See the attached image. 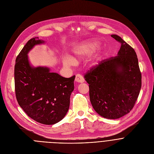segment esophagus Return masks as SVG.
<instances>
[{"label":"esophagus","instance_id":"1","mask_svg":"<svg viewBox=\"0 0 154 154\" xmlns=\"http://www.w3.org/2000/svg\"><path fill=\"white\" fill-rule=\"evenodd\" d=\"M75 81L77 83H83L84 82V79L80 74H77L75 75Z\"/></svg>","mask_w":154,"mask_h":154}]
</instances>
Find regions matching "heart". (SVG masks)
<instances>
[{
	"mask_svg": "<svg viewBox=\"0 0 154 154\" xmlns=\"http://www.w3.org/2000/svg\"><path fill=\"white\" fill-rule=\"evenodd\" d=\"M99 45L100 43L97 41L85 42L74 52L75 57L73 59L76 61V58H82L91 55L99 48ZM63 63L65 66L69 67L74 64V61L69 57H66L63 59Z\"/></svg>",
	"mask_w": 154,
	"mask_h": 154,
	"instance_id": "heart-1",
	"label": "heart"
}]
</instances>
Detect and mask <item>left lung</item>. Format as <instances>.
Returning <instances> with one entry per match:
<instances>
[{"mask_svg": "<svg viewBox=\"0 0 154 154\" xmlns=\"http://www.w3.org/2000/svg\"><path fill=\"white\" fill-rule=\"evenodd\" d=\"M117 56L104 60L85 74L94 110L107 119H118L134 108L141 88V73L135 50L120 36Z\"/></svg>", "mask_w": 154, "mask_h": 154, "instance_id": "obj_1", "label": "left lung"}]
</instances>
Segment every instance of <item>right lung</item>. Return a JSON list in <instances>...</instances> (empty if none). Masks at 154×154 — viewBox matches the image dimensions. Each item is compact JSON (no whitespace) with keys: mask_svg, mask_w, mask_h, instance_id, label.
<instances>
[{"mask_svg":"<svg viewBox=\"0 0 154 154\" xmlns=\"http://www.w3.org/2000/svg\"><path fill=\"white\" fill-rule=\"evenodd\" d=\"M44 42L38 37L30 39L16 57L15 94L19 106L30 118L41 124L52 125L68 111L75 75L65 78L50 72L47 67L32 66L27 54L35 45Z\"/></svg>","mask_w":154,"mask_h":154,"instance_id":"1","label":"right lung"}]
</instances>
